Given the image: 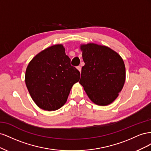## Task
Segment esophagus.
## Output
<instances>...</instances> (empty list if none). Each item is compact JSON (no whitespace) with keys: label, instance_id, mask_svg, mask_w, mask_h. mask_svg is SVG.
<instances>
[{"label":"esophagus","instance_id":"1","mask_svg":"<svg viewBox=\"0 0 151 151\" xmlns=\"http://www.w3.org/2000/svg\"><path fill=\"white\" fill-rule=\"evenodd\" d=\"M77 69L81 72V66H77Z\"/></svg>","mask_w":151,"mask_h":151}]
</instances>
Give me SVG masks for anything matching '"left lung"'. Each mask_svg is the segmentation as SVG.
Masks as SVG:
<instances>
[{
    "instance_id": "left-lung-1",
    "label": "left lung",
    "mask_w": 151,
    "mask_h": 151,
    "mask_svg": "<svg viewBox=\"0 0 151 151\" xmlns=\"http://www.w3.org/2000/svg\"><path fill=\"white\" fill-rule=\"evenodd\" d=\"M85 65L79 83L91 101L107 106L118 96L125 81V66L118 53L96 43L81 45Z\"/></svg>"
}]
</instances>
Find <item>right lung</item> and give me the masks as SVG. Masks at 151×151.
Masks as SVG:
<instances>
[{"label":"right lung","instance_id":"obj_1","mask_svg":"<svg viewBox=\"0 0 151 151\" xmlns=\"http://www.w3.org/2000/svg\"><path fill=\"white\" fill-rule=\"evenodd\" d=\"M80 79V72L70 65L63 45L42 50L26 68L25 83L31 98L46 111H55L66 103L72 87Z\"/></svg>","mask_w":151,"mask_h":151}]
</instances>
